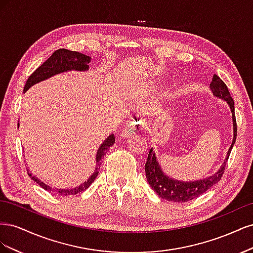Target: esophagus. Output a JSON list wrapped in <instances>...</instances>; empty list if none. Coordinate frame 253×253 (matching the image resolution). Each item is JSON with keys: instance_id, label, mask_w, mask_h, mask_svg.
I'll return each mask as SVG.
<instances>
[{"instance_id": "esophagus-1", "label": "esophagus", "mask_w": 253, "mask_h": 253, "mask_svg": "<svg viewBox=\"0 0 253 253\" xmlns=\"http://www.w3.org/2000/svg\"><path fill=\"white\" fill-rule=\"evenodd\" d=\"M135 132H136V127L133 125H129V126H126L124 129H122L121 133H120V136L124 137V138H127V137L135 134Z\"/></svg>"}]
</instances>
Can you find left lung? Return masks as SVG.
I'll use <instances>...</instances> for the list:
<instances>
[{"label": "left lung", "instance_id": "8db88e82", "mask_svg": "<svg viewBox=\"0 0 253 253\" xmlns=\"http://www.w3.org/2000/svg\"><path fill=\"white\" fill-rule=\"evenodd\" d=\"M210 87L213 95L217 98L224 99L231 109L233 120V140L231 143V147L229 148L226 159L224 160L223 165L220 166L216 173H214L213 175L209 176V177L207 178L195 181H180L170 178L169 176H167L163 172L162 168H160L157 162L155 153L153 152V149H151L149 152L147 163H145L144 166L145 176H147V179L152 189L155 191L159 197L164 198V200L175 203H186L189 201H192L195 197L204 194L207 190H209L215 185V183H217L225 172L226 164L228 162L229 155H230L233 144L236 139L237 128L234 114V101L230 93H229L225 82L221 80L217 75L213 76L212 82L210 83Z\"/></svg>", "mask_w": 253, "mask_h": 253}]
</instances>
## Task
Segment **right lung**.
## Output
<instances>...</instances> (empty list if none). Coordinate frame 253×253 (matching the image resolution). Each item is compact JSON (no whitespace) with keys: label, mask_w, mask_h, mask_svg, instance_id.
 <instances>
[{"label":"right lung","mask_w":253,"mask_h":253,"mask_svg":"<svg viewBox=\"0 0 253 253\" xmlns=\"http://www.w3.org/2000/svg\"><path fill=\"white\" fill-rule=\"evenodd\" d=\"M90 62V57L83 55L81 52L78 51H73V50H68L65 48H60L56 50L52 55L45 61V62L40 65L37 70L29 76L26 84L24 86V93L25 91L32 87L34 84L43 81L45 79H48L49 77H52L57 74L60 73H64L67 71H82L85 72L88 70V63ZM115 143V136L114 134L110 135L108 138H106L102 144L99 147L97 155H96V168H95V172L90 175V177L81 183L80 186L73 188V189H53L47 185H45L43 181H41L39 178L36 177V176H33V174L27 170V173L29 175V177L33 180H35L38 185L41 186L44 190L48 191L50 193H53L56 195H62V196H71L78 194L82 191L86 190L91 183L94 182L96 179L97 175L99 173V170H100V166L101 162L105 155V153L108 152V150L112 147V145Z\"/></svg>","instance_id":"1"}]
</instances>
